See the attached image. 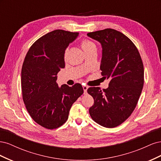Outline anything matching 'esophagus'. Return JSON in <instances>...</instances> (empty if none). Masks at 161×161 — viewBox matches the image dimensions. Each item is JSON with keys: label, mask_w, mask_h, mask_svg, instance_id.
Segmentation results:
<instances>
[{"label": "esophagus", "mask_w": 161, "mask_h": 161, "mask_svg": "<svg viewBox=\"0 0 161 161\" xmlns=\"http://www.w3.org/2000/svg\"><path fill=\"white\" fill-rule=\"evenodd\" d=\"M82 88H83L84 92H85V93H86V91H87V89H88V86H82Z\"/></svg>", "instance_id": "esophagus-1"}]
</instances>
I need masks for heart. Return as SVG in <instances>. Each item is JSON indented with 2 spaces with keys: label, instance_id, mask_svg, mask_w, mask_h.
Returning <instances> with one entry per match:
<instances>
[{
  "label": "heart",
  "instance_id": "heart-1",
  "mask_svg": "<svg viewBox=\"0 0 161 161\" xmlns=\"http://www.w3.org/2000/svg\"><path fill=\"white\" fill-rule=\"evenodd\" d=\"M95 46V44L92 42H91V41L89 40H83L81 43V46L82 47V49H83V50H86L87 49H89V48H90L91 47Z\"/></svg>",
  "mask_w": 161,
  "mask_h": 161
}]
</instances>
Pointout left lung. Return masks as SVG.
Instances as JSON below:
<instances>
[{
  "mask_svg": "<svg viewBox=\"0 0 161 161\" xmlns=\"http://www.w3.org/2000/svg\"><path fill=\"white\" fill-rule=\"evenodd\" d=\"M102 47L101 75L109 79L108 88L90 87L94 99L89 114L95 122L114 128L134 110L144 85V66L137 48L124 34L113 29L87 33Z\"/></svg>",
  "mask_w": 161,
  "mask_h": 161,
  "instance_id": "obj_1",
  "label": "left lung"
}]
</instances>
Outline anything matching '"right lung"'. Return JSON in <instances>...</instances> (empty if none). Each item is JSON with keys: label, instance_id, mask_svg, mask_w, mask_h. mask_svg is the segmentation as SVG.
Returning <instances> with one entry per match:
<instances>
[{"label": "right lung", "instance_id": "obj_1", "mask_svg": "<svg viewBox=\"0 0 161 161\" xmlns=\"http://www.w3.org/2000/svg\"><path fill=\"white\" fill-rule=\"evenodd\" d=\"M79 33L52 31L41 37L27 52L21 70L23 99L37 124L56 129L69 118L71 106L83 93L80 84L56 83L57 74L65 67V50Z\"/></svg>", "mask_w": 161, "mask_h": 161}]
</instances>
